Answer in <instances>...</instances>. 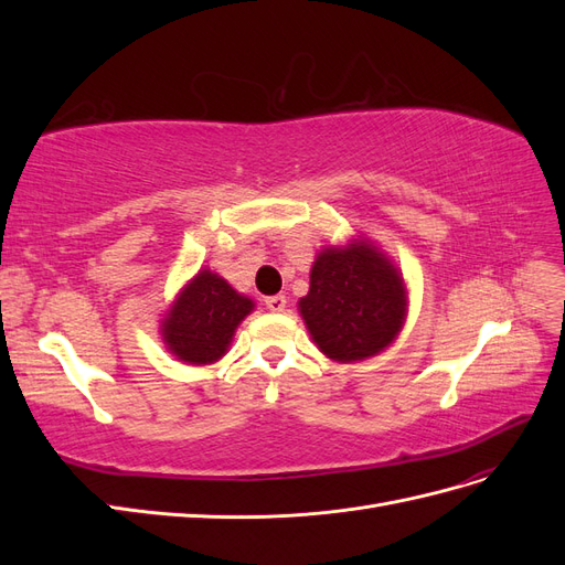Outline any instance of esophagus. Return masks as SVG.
Masks as SVG:
<instances>
[{
	"label": "esophagus",
	"instance_id": "obj_1",
	"mask_svg": "<svg viewBox=\"0 0 565 565\" xmlns=\"http://www.w3.org/2000/svg\"><path fill=\"white\" fill-rule=\"evenodd\" d=\"M287 306V297L285 295H276V297H268L266 299V309L273 311V313H282Z\"/></svg>",
	"mask_w": 565,
	"mask_h": 565
}]
</instances>
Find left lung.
I'll list each match as a JSON object with an SVG mask.
<instances>
[{"instance_id": "obj_1", "label": "left lung", "mask_w": 565, "mask_h": 565, "mask_svg": "<svg viewBox=\"0 0 565 565\" xmlns=\"http://www.w3.org/2000/svg\"><path fill=\"white\" fill-rule=\"evenodd\" d=\"M299 313L324 355L337 363L365 361L384 351L403 328V276L367 241L324 247L313 262Z\"/></svg>"}]
</instances>
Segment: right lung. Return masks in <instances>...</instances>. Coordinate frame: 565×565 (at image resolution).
Listing matches in <instances>:
<instances>
[{
    "mask_svg": "<svg viewBox=\"0 0 565 565\" xmlns=\"http://www.w3.org/2000/svg\"><path fill=\"white\" fill-rule=\"evenodd\" d=\"M254 309V301L210 268L188 282L162 320V341L188 365L216 363L231 339Z\"/></svg>",
    "mask_w": 565,
    "mask_h": 565,
    "instance_id": "add662e5",
    "label": "right lung"
}]
</instances>
